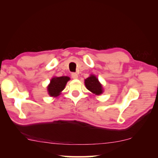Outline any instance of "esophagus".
I'll return each instance as SVG.
<instances>
[{"label":"esophagus","mask_w":158,"mask_h":158,"mask_svg":"<svg viewBox=\"0 0 158 158\" xmlns=\"http://www.w3.org/2000/svg\"><path fill=\"white\" fill-rule=\"evenodd\" d=\"M71 77H72V78H73V79H77V77H78V75H77V73H72Z\"/></svg>","instance_id":"34e87169"}]
</instances>
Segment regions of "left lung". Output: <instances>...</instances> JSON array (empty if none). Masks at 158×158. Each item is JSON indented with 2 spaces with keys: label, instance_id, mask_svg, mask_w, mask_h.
Returning a JSON list of instances; mask_svg holds the SVG:
<instances>
[{
  "label": "left lung",
  "instance_id": "obj_1",
  "mask_svg": "<svg viewBox=\"0 0 158 158\" xmlns=\"http://www.w3.org/2000/svg\"><path fill=\"white\" fill-rule=\"evenodd\" d=\"M85 86L87 89L89 90L90 92L95 94L99 95L103 93V89H102V85L98 82L97 77L94 76H91L87 79H85Z\"/></svg>",
  "mask_w": 158,
  "mask_h": 158
}]
</instances>
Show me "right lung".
I'll use <instances>...</instances> for the list:
<instances>
[{
	"mask_svg": "<svg viewBox=\"0 0 158 158\" xmlns=\"http://www.w3.org/2000/svg\"><path fill=\"white\" fill-rule=\"evenodd\" d=\"M69 77L67 76L55 77H52L51 83L48 87V91L50 96H57L64 89L65 85L69 81Z\"/></svg>",
	"mask_w": 158,
	"mask_h": 158,
	"instance_id": "add662e5",
	"label": "right lung"
}]
</instances>
